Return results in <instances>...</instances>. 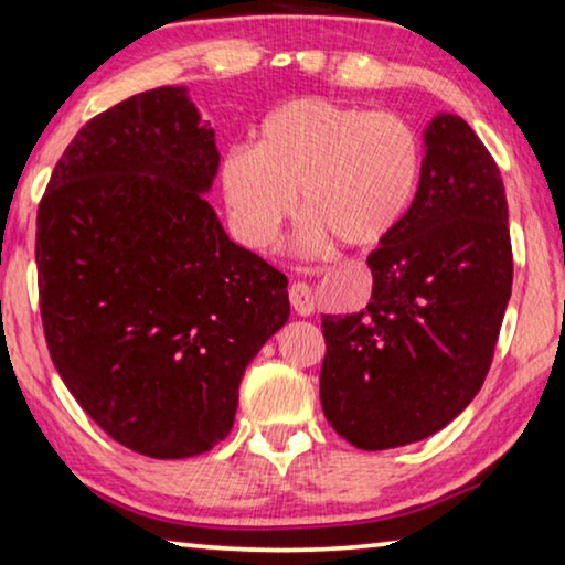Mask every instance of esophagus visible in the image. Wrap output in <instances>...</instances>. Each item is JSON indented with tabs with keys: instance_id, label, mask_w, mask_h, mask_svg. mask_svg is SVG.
I'll list each match as a JSON object with an SVG mask.
<instances>
[{
	"instance_id": "34e87169",
	"label": "esophagus",
	"mask_w": 565,
	"mask_h": 565,
	"mask_svg": "<svg viewBox=\"0 0 565 565\" xmlns=\"http://www.w3.org/2000/svg\"><path fill=\"white\" fill-rule=\"evenodd\" d=\"M289 301L291 309L301 317H309L311 311H315V291H311V286L303 281H294L289 286Z\"/></svg>"
}]
</instances>
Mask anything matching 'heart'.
<instances>
[{"label": "heart", "mask_w": 565, "mask_h": 565, "mask_svg": "<svg viewBox=\"0 0 565 565\" xmlns=\"http://www.w3.org/2000/svg\"><path fill=\"white\" fill-rule=\"evenodd\" d=\"M419 173L423 140L405 118L297 97L266 115L254 148L223 156L221 191L236 236L254 248L274 244L294 193L303 250L370 248L405 218Z\"/></svg>", "instance_id": "b5f03b06"}]
</instances>
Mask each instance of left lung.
<instances>
[{"mask_svg": "<svg viewBox=\"0 0 565 565\" xmlns=\"http://www.w3.org/2000/svg\"><path fill=\"white\" fill-rule=\"evenodd\" d=\"M366 266L370 303L321 315L319 395L347 443L390 450L435 435L478 395L513 286L503 178L458 115L429 120L415 201Z\"/></svg>", "mask_w": 565, "mask_h": 565, "instance_id": "1", "label": "left lung"}]
</instances>
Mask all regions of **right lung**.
Instances as JSON below:
<instances>
[{
  "mask_svg": "<svg viewBox=\"0 0 565 565\" xmlns=\"http://www.w3.org/2000/svg\"><path fill=\"white\" fill-rule=\"evenodd\" d=\"M218 160L188 89L156 87L79 128L38 211L52 362L113 440L156 460L231 433L246 366L289 319L286 276L205 201Z\"/></svg>",
  "mask_w": 565,
  "mask_h": 565,
  "instance_id": "right-lung-1",
  "label": "right lung"
}]
</instances>
